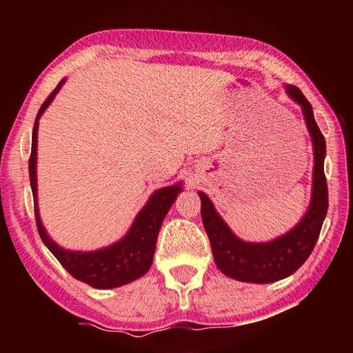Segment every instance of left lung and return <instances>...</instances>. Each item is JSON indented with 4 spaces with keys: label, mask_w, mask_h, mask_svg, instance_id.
Returning a JSON list of instances; mask_svg holds the SVG:
<instances>
[{
    "label": "left lung",
    "mask_w": 353,
    "mask_h": 353,
    "mask_svg": "<svg viewBox=\"0 0 353 353\" xmlns=\"http://www.w3.org/2000/svg\"><path fill=\"white\" fill-rule=\"evenodd\" d=\"M291 99L302 107L307 129L313 141L314 166L310 207L296 227L268 243H248L238 238L214 210L212 201L199 191L201 216L213 259L219 271L240 282L272 283L294 274L313 252L328 208V190L324 174L325 139L314 121L313 107L294 85H285Z\"/></svg>",
    "instance_id": "obj_1"
}]
</instances>
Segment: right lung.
Masks as SVG:
<instances>
[{
    "label": "right lung",
    "mask_w": 353,
    "mask_h": 353,
    "mask_svg": "<svg viewBox=\"0 0 353 353\" xmlns=\"http://www.w3.org/2000/svg\"><path fill=\"white\" fill-rule=\"evenodd\" d=\"M65 79L59 82V85L52 90L50 97L41 104L40 110L35 118L32 129V149L29 157V179H31V188L34 196V212L35 223H37L39 235L45 246L51 250L59 263L67 270L74 279L93 286L98 290L118 288L126 283L134 282L149 271L152 265L155 244L160 225H162L166 213L174 204L177 194L182 191L181 183L171 185V187L160 188L154 191L146 205L137 214L132 227L128 235L121 238L118 243L107 246L104 249L93 250V252H73L59 246L46 234L45 227L41 225L37 205V130L39 119L45 112L51 101L54 99L56 93L61 90Z\"/></svg>",
    "instance_id": "right-lung-1"
}]
</instances>
